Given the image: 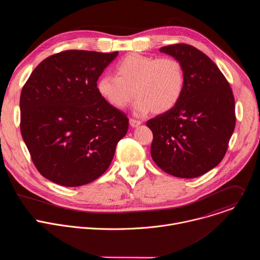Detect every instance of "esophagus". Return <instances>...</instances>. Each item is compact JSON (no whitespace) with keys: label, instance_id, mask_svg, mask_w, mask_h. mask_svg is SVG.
<instances>
[{"label":"esophagus","instance_id":"34e87169","mask_svg":"<svg viewBox=\"0 0 260 260\" xmlns=\"http://www.w3.org/2000/svg\"><path fill=\"white\" fill-rule=\"evenodd\" d=\"M141 123H142V122H141L140 120H137V119H135V118H131V119H129V124H131L133 127H137V126H139Z\"/></svg>","mask_w":260,"mask_h":260}]
</instances>
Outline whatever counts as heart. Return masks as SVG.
Instances as JSON below:
<instances>
[{
  "label": "heart",
  "instance_id": "obj_1",
  "mask_svg": "<svg viewBox=\"0 0 260 260\" xmlns=\"http://www.w3.org/2000/svg\"><path fill=\"white\" fill-rule=\"evenodd\" d=\"M115 76L103 75L96 81L99 94L112 107L125 108L134 99L139 115L166 113L180 101L185 86L182 62L173 56L154 57L129 53L113 67Z\"/></svg>",
  "mask_w": 260,
  "mask_h": 260
}]
</instances>
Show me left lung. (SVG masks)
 <instances>
[{
  "instance_id": "obj_1",
  "label": "left lung",
  "mask_w": 260,
  "mask_h": 260,
  "mask_svg": "<svg viewBox=\"0 0 260 260\" xmlns=\"http://www.w3.org/2000/svg\"><path fill=\"white\" fill-rule=\"evenodd\" d=\"M159 51L182 62L185 86L173 109L147 121L153 134L151 156L172 176L197 178L226 153L236 126L233 90L215 62L198 48L180 43Z\"/></svg>"
}]
</instances>
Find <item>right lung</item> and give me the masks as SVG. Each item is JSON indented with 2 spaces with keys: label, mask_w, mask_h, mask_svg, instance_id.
Listing matches in <instances>:
<instances>
[{
  "label": "right lung",
  "mask_w": 260,
  "mask_h": 260,
  "mask_svg": "<svg viewBox=\"0 0 260 260\" xmlns=\"http://www.w3.org/2000/svg\"><path fill=\"white\" fill-rule=\"evenodd\" d=\"M118 54L66 50L41 61L20 94V132L32 164L67 187L88 184L113 159L128 118L108 104L96 81Z\"/></svg>",
  "instance_id": "1"
}]
</instances>
